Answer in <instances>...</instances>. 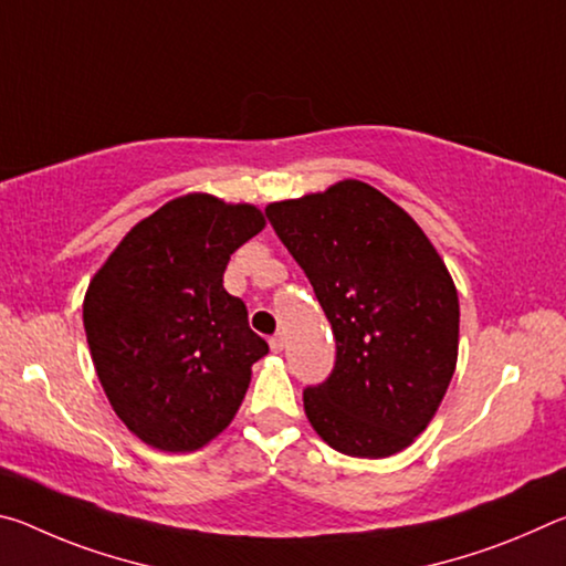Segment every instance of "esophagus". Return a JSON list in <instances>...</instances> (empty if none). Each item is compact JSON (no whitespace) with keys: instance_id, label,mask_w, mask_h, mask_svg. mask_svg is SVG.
Here are the masks:
<instances>
[{"instance_id":"34e87169","label":"esophagus","mask_w":566,"mask_h":566,"mask_svg":"<svg viewBox=\"0 0 566 566\" xmlns=\"http://www.w3.org/2000/svg\"><path fill=\"white\" fill-rule=\"evenodd\" d=\"M270 349L274 354H280L284 349V337H282V334H274V337H270Z\"/></svg>"}]
</instances>
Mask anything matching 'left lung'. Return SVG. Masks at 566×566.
<instances>
[{
    "instance_id": "left-lung-1",
    "label": "left lung",
    "mask_w": 566,
    "mask_h": 566,
    "mask_svg": "<svg viewBox=\"0 0 566 566\" xmlns=\"http://www.w3.org/2000/svg\"><path fill=\"white\" fill-rule=\"evenodd\" d=\"M266 219L337 342L332 375L304 389L306 419L342 454L401 452L454 375L459 300L444 262L405 209L357 179L274 202Z\"/></svg>"
}]
</instances>
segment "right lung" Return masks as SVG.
<instances>
[{
    "label": "right lung",
    "instance_id": "add662e5",
    "mask_svg": "<svg viewBox=\"0 0 566 566\" xmlns=\"http://www.w3.org/2000/svg\"><path fill=\"white\" fill-rule=\"evenodd\" d=\"M264 229L252 205L185 195L142 219L84 296L94 369L142 442L195 452L232 421L270 347L224 290L239 247Z\"/></svg>",
    "mask_w": 566,
    "mask_h": 566
}]
</instances>
